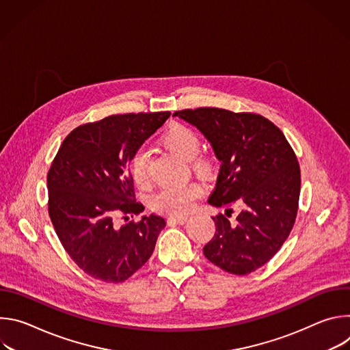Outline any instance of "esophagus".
Listing matches in <instances>:
<instances>
[{
  "instance_id": "1",
  "label": "esophagus",
  "mask_w": 350,
  "mask_h": 350,
  "mask_svg": "<svg viewBox=\"0 0 350 350\" xmlns=\"http://www.w3.org/2000/svg\"><path fill=\"white\" fill-rule=\"evenodd\" d=\"M188 220L187 216H172L169 217V224H184Z\"/></svg>"
}]
</instances>
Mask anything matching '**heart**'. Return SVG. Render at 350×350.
Masks as SVG:
<instances>
[{
  "label": "heart",
  "instance_id": "b5f03b06",
  "mask_svg": "<svg viewBox=\"0 0 350 350\" xmlns=\"http://www.w3.org/2000/svg\"><path fill=\"white\" fill-rule=\"evenodd\" d=\"M162 145L184 161H191L195 172L206 174L211 170V161L206 157H198L201 149V137L189 126L173 124L161 137ZM130 174L137 187L145 188L151 180L149 176V155L145 148H138L130 159ZM202 193L201 184L195 181L181 185H167L161 188L151 199L155 212L180 216L187 213L195 199Z\"/></svg>",
  "mask_w": 350,
  "mask_h": 350
}]
</instances>
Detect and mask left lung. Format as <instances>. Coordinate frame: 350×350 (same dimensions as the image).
<instances>
[{"instance_id":"1","label":"left lung","mask_w":350,"mask_h":350,"mask_svg":"<svg viewBox=\"0 0 350 350\" xmlns=\"http://www.w3.org/2000/svg\"><path fill=\"white\" fill-rule=\"evenodd\" d=\"M173 116L201 131L221 162L208 202L226 215L212 217L216 232L204 255L231 274L258 270L280 251L297 215L301 169L292 146L262 115L196 108ZM234 203L243 209L230 221Z\"/></svg>"}]
</instances>
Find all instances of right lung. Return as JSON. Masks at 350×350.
Returning <instances> with one entry per match:
<instances>
[{
  "mask_svg": "<svg viewBox=\"0 0 350 350\" xmlns=\"http://www.w3.org/2000/svg\"><path fill=\"white\" fill-rule=\"evenodd\" d=\"M170 112L112 115L72 130L46 174L48 213L72 260L104 282H123L151 258L163 217L139 215L130 159Z\"/></svg>",
  "mask_w": 350,
  "mask_h": 350,
  "instance_id": "right-lung-1",
  "label": "right lung"
}]
</instances>
